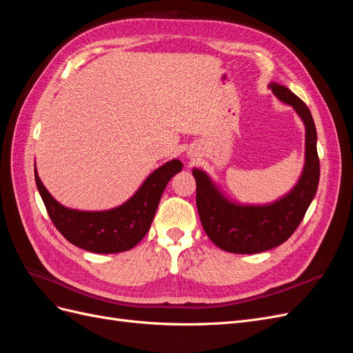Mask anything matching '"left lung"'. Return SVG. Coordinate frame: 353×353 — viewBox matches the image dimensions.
Here are the masks:
<instances>
[{
  "instance_id": "8db88e82",
  "label": "left lung",
  "mask_w": 353,
  "mask_h": 353,
  "mask_svg": "<svg viewBox=\"0 0 353 353\" xmlns=\"http://www.w3.org/2000/svg\"><path fill=\"white\" fill-rule=\"evenodd\" d=\"M268 87L280 101L292 105L305 125V165L296 185L272 203L241 205L223 194L205 170L193 169L203 230L219 249L231 253H261L288 240L302 222L319 183L316 130L311 112L284 85L271 82Z\"/></svg>"
}]
</instances>
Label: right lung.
Segmentation results:
<instances>
[{"label": "right lung", "mask_w": 353, "mask_h": 353, "mask_svg": "<svg viewBox=\"0 0 353 353\" xmlns=\"http://www.w3.org/2000/svg\"><path fill=\"white\" fill-rule=\"evenodd\" d=\"M183 163L172 159L145 178L134 196L109 210H77L60 205L42 184L35 166V183L48 215L68 241L92 253H121L140 243L157 210L160 197Z\"/></svg>", "instance_id": "obj_1"}]
</instances>
